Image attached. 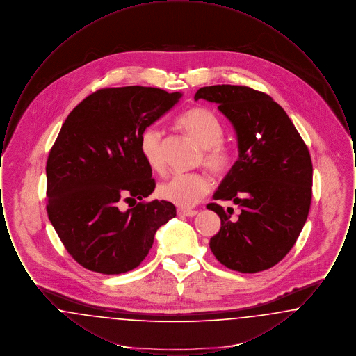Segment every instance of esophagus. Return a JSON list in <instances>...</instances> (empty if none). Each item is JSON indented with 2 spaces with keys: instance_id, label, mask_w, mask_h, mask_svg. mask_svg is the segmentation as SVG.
Returning <instances> with one entry per match:
<instances>
[{
  "instance_id": "1",
  "label": "esophagus",
  "mask_w": 356,
  "mask_h": 356,
  "mask_svg": "<svg viewBox=\"0 0 356 356\" xmlns=\"http://www.w3.org/2000/svg\"><path fill=\"white\" fill-rule=\"evenodd\" d=\"M199 212L195 209H186V208H177V215L179 216H186V218H193L196 216Z\"/></svg>"
}]
</instances>
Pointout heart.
<instances>
[{
    "mask_svg": "<svg viewBox=\"0 0 356 356\" xmlns=\"http://www.w3.org/2000/svg\"><path fill=\"white\" fill-rule=\"evenodd\" d=\"M176 125L203 148V164L215 175H222L231 168L234 152L222 140L224 127L220 119L208 108L195 106L181 113ZM140 151L148 165L156 172L164 170L161 153V134L149 127L140 136ZM211 191L209 177L202 173L176 175L159 188L160 196L181 208H191L199 203Z\"/></svg>",
    "mask_w": 356,
    "mask_h": 356,
    "instance_id": "heart-1",
    "label": "heart"
}]
</instances>
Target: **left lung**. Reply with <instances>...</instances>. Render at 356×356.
<instances>
[{
    "label": "left lung",
    "instance_id": "1",
    "mask_svg": "<svg viewBox=\"0 0 356 356\" xmlns=\"http://www.w3.org/2000/svg\"><path fill=\"white\" fill-rule=\"evenodd\" d=\"M216 102L236 131L238 159L213 195L240 207L207 205L221 220L209 248L229 270L264 271L291 251L312 199V161L284 109L268 95L243 85L200 88L195 100Z\"/></svg>",
    "mask_w": 356,
    "mask_h": 356
}]
</instances>
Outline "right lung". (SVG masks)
I'll return each mask as SVG.
<instances>
[{"label": "right lung", "mask_w": 356, "mask_h": 356, "mask_svg": "<svg viewBox=\"0 0 356 356\" xmlns=\"http://www.w3.org/2000/svg\"><path fill=\"white\" fill-rule=\"evenodd\" d=\"M180 97L151 86L102 88L63 124L47 161V212L65 250L86 270H134L156 231L176 216L170 202L143 200L156 183L140 136ZM131 200L136 205L122 210Z\"/></svg>", "instance_id": "1"}]
</instances>
